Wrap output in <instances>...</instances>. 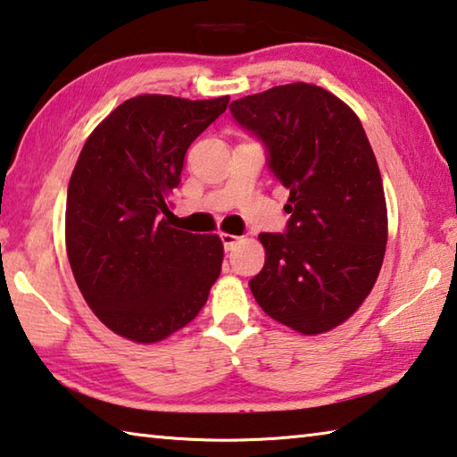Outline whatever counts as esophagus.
<instances>
[{
	"mask_svg": "<svg viewBox=\"0 0 457 457\" xmlns=\"http://www.w3.org/2000/svg\"><path fill=\"white\" fill-rule=\"evenodd\" d=\"M221 237V244H223V247H226V250H231V247H234L236 244H237V236H231V234H221L220 236Z\"/></svg>",
	"mask_w": 457,
	"mask_h": 457,
	"instance_id": "34e87169",
	"label": "esophagus"
}]
</instances>
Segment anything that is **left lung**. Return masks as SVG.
I'll use <instances>...</instances> for the list:
<instances>
[{"label": "left lung", "instance_id": "1", "mask_svg": "<svg viewBox=\"0 0 457 457\" xmlns=\"http://www.w3.org/2000/svg\"><path fill=\"white\" fill-rule=\"evenodd\" d=\"M229 111L290 189L284 234H260L266 264L250 280L253 298L303 335L335 328L373 290L386 245L383 181L365 129L343 100L306 82L234 100Z\"/></svg>", "mask_w": 457, "mask_h": 457}]
</instances>
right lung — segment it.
I'll use <instances>...</instances> for the list:
<instances>
[{"label": "right lung", "mask_w": 457, "mask_h": 457, "mask_svg": "<svg viewBox=\"0 0 457 457\" xmlns=\"http://www.w3.org/2000/svg\"><path fill=\"white\" fill-rule=\"evenodd\" d=\"M229 96L129 98L92 130L68 183L66 252L100 320L135 343L183 328L218 280V236L169 228V195L189 145L226 112Z\"/></svg>", "instance_id": "1"}]
</instances>
